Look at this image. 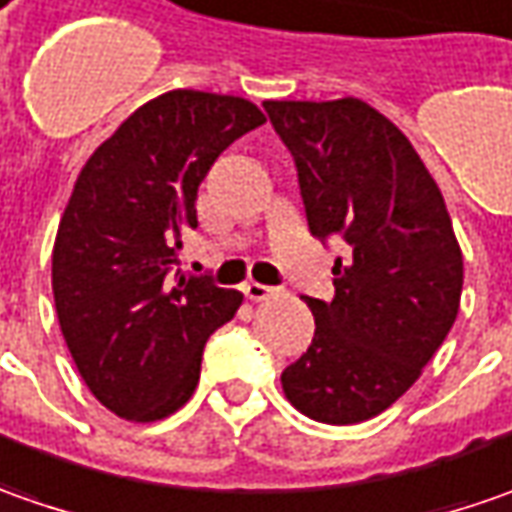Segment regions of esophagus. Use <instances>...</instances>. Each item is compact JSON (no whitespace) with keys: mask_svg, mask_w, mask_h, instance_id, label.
I'll return each mask as SVG.
<instances>
[{"mask_svg":"<svg viewBox=\"0 0 512 512\" xmlns=\"http://www.w3.org/2000/svg\"><path fill=\"white\" fill-rule=\"evenodd\" d=\"M243 294H246L249 300L260 303V300H269L272 294H277V289H274V286H263V283H255V280H249V283L243 286Z\"/></svg>","mask_w":512,"mask_h":512,"instance_id":"obj_1","label":"esophagus"}]
</instances>
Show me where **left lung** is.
<instances>
[{
  "instance_id": "obj_1",
  "label": "left lung",
  "mask_w": 512,
  "mask_h": 512,
  "mask_svg": "<svg viewBox=\"0 0 512 512\" xmlns=\"http://www.w3.org/2000/svg\"><path fill=\"white\" fill-rule=\"evenodd\" d=\"M297 164L314 238L343 235L334 297H303L309 351L283 394L309 419L357 425L391 408L445 343L462 300V249L428 167L360 98L263 101Z\"/></svg>"
}]
</instances>
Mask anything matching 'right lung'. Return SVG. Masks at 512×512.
Masks as SVG:
<instances>
[{
  "mask_svg": "<svg viewBox=\"0 0 512 512\" xmlns=\"http://www.w3.org/2000/svg\"><path fill=\"white\" fill-rule=\"evenodd\" d=\"M263 121L240 96L169 90L81 167L53 243V300L84 385L121 419L155 422L186 405L209 334L243 303L172 263L198 226L209 167Z\"/></svg>",
  "mask_w": 512,
  "mask_h": 512,
  "instance_id": "right-lung-1",
  "label": "right lung"
}]
</instances>
